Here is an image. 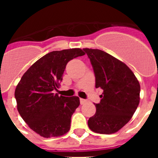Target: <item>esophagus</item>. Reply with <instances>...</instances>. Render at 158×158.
Returning a JSON list of instances; mask_svg holds the SVG:
<instances>
[{"mask_svg":"<svg viewBox=\"0 0 158 158\" xmlns=\"http://www.w3.org/2000/svg\"><path fill=\"white\" fill-rule=\"evenodd\" d=\"M86 102H87V100H85V99H82V98H81V99H80V103H81V104H85Z\"/></svg>","mask_w":158,"mask_h":158,"instance_id":"1","label":"esophagus"}]
</instances>
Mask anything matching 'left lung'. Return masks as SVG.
<instances>
[{
  "mask_svg": "<svg viewBox=\"0 0 158 158\" xmlns=\"http://www.w3.org/2000/svg\"><path fill=\"white\" fill-rule=\"evenodd\" d=\"M90 59L96 88L103 89L96 111L88 125L98 134L117 132L130 121L140 101V85L123 62L98 49H83Z\"/></svg>",
  "mask_w": 158,
  "mask_h": 158,
  "instance_id": "left-lung-1",
  "label": "left lung"
}]
</instances>
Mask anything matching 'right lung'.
Listing matches in <instances>:
<instances>
[{"label":"right lung","mask_w":158,"mask_h":158,"mask_svg":"<svg viewBox=\"0 0 158 158\" xmlns=\"http://www.w3.org/2000/svg\"><path fill=\"white\" fill-rule=\"evenodd\" d=\"M85 53L73 48L52 51L25 72L15 90L19 115L29 127L44 138L58 137L70 129L71 116L80 104L79 97L54 93L67 63Z\"/></svg>","instance_id":"right-lung-1"}]
</instances>
